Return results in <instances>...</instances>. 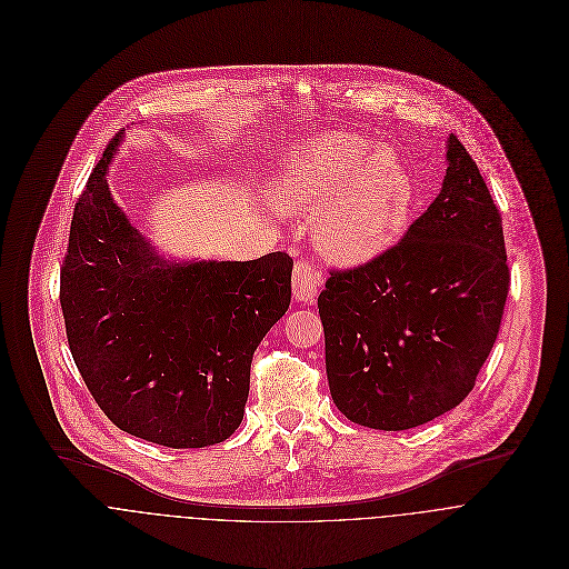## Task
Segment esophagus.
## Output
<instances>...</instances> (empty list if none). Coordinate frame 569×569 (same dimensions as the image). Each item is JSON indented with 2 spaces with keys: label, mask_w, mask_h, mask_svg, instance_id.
Instances as JSON below:
<instances>
[{
  "label": "esophagus",
  "mask_w": 569,
  "mask_h": 569,
  "mask_svg": "<svg viewBox=\"0 0 569 569\" xmlns=\"http://www.w3.org/2000/svg\"><path fill=\"white\" fill-rule=\"evenodd\" d=\"M322 280V271L316 269L309 260L300 258L293 267V298L305 305L313 302L318 298Z\"/></svg>",
  "instance_id": "obj_1"
}]
</instances>
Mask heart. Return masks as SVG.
Wrapping results in <instances>:
<instances>
[{
	"label": "heart",
	"mask_w": 569,
	"mask_h": 569,
	"mask_svg": "<svg viewBox=\"0 0 569 569\" xmlns=\"http://www.w3.org/2000/svg\"><path fill=\"white\" fill-rule=\"evenodd\" d=\"M282 210L313 212L316 241L346 264L368 262L401 239L416 183L406 163L357 133H332L293 149L273 186Z\"/></svg>",
	"instance_id": "1"
}]
</instances>
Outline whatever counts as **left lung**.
<instances>
[{
	"instance_id": "8db88e82",
	"label": "left lung",
	"mask_w": 569,
	"mask_h": 569,
	"mask_svg": "<svg viewBox=\"0 0 569 569\" xmlns=\"http://www.w3.org/2000/svg\"><path fill=\"white\" fill-rule=\"evenodd\" d=\"M508 289L501 214L451 133L433 203L381 256L332 269L318 298L337 409L403 431L460 406L492 350Z\"/></svg>"
}]
</instances>
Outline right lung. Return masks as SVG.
Listing matches in <instances>:
<instances>
[{
  "label": "right lung",
  "instance_id": "add662e5",
  "mask_svg": "<svg viewBox=\"0 0 569 569\" xmlns=\"http://www.w3.org/2000/svg\"><path fill=\"white\" fill-rule=\"evenodd\" d=\"M120 138L70 226L59 293L70 352L122 431L172 449L217 445L239 429L253 350L291 305L293 258L166 262L111 199Z\"/></svg>",
  "mask_w": 569,
  "mask_h": 569
}]
</instances>
